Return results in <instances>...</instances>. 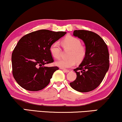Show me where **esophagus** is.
I'll use <instances>...</instances> for the list:
<instances>
[{"mask_svg": "<svg viewBox=\"0 0 122 122\" xmlns=\"http://www.w3.org/2000/svg\"><path fill=\"white\" fill-rule=\"evenodd\" d=\"M63 71L65 73H68L69 72V71L68 70V69H63Z\"/></svg>", "mask_w": 122, "mask_h": 122, "instance_id": "34e87169", "label": "esophagus"}]
</instances>
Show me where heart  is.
I'll use <instances>...</instances> for the list:
<instances>
[{
    "instance_id": "b5f03b06",
    "label": "heart",
    "mask_w": 122,
    "mask_h": 122,
    "mask_svg": "<svg viewBox=\"0 0 122 122\" xmlns=\"http://www.w3.org/2000/svg\"><path fill=\"white\" fill-rule=\"evenodd\" d=\"M61 44L65 49H68V59H61L56 62V65L63 69L69 68L74 66L76 61L81 62L86 56V49L81 44L78 38L67 36L61 41ZM50 51L52 56L56 59L61 57V49L58 42H54L50 45Z\"/></svg>"
}]
</instances>
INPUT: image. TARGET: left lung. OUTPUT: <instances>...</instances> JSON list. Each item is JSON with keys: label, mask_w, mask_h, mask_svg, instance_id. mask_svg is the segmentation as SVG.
Here are the masks:
<instances>
[{"label": "left lung", "mask_w": 122, "mask_h": 122, "mask_svg": "<svg viewBox=\"0 0 122 122\" xmlns=\"http://www.w3.org/2000/svg\"><path fill=\"white\" fill-rule=\"evenodd\" d=\"M73 35L83 40L86 53L81 64L73 70L77 78L70 85L79 92H90L100 85L109 68L107 46L100 36L92 31L75 30Z\"/></svg>", "instance_id": "8db88e82"}]
</instances>
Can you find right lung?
<instances>
[{
  "label": "right lung",
  "mask_w": 122,
  "mask_h": 122,
  "mask_svg": "<svg viewBox=\"0 0 122 122\" xmlns=\"http://www.w3.org/2000/svg\"><path fill=\"white\" fill-rule=\"evenodd\" d=\"M66 34L63 31L40 30L23 36L12 54V73L18 84L25 90L37 91L48 85L58 67H45L53 63L50 51L53 42Z\"/></svg>",
  "instance_id": "add662e5"
}]
</instances>
